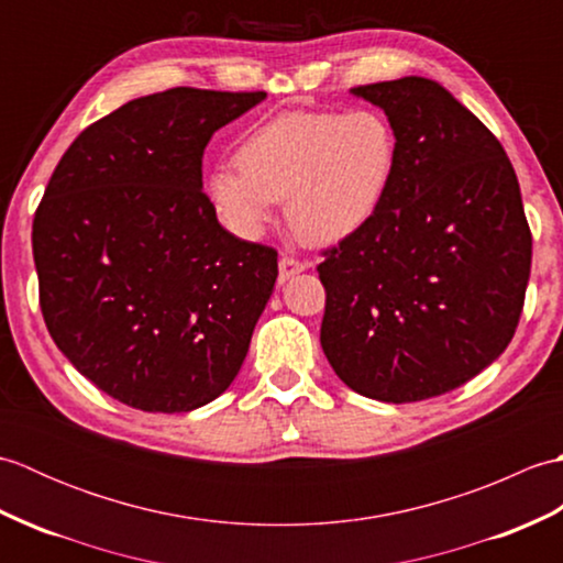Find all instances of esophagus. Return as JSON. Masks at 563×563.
Masks as SVG:
<instances>
[{"instance_id": "1", "label": "esophagus", "mask_w": 563, "mask_h": 563, "mask_svg": "<svg viewBox=\"0 0 563 563\" xmlns=\"http://www.w3.org/2000/svg\"><path fill=\"white\" fill-rule=\"evenodd\" d=\"M302 271H305V263H302L300 258H295V256H283V258L278 261V278H280V283L290 280L292 275L302 273Z\"/></svg>"}]
</instances>
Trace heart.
<instances>
[{"instance_id": "b5f03b06", "label": "heart", "mask_w": 563, "mask_h": 563, "mask_svg": "<svg viewBox=\"0 0 563 563\" xmlns=\"http://www.w3.org/2000/svg\"><path fill=\"white\" fill-rule=\"evenodd\" d=\"M397 154V133L379 111L285 113L251 130L236 150V166H218L206 194L239 236H258L275 202L288 200L292 230L331 244L379 212Z\"/></svg>"}]
</instances>
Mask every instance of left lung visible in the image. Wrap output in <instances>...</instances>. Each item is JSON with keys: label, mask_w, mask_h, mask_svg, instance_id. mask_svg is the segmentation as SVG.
Instances as JSON below:
<instances>
[{"label": "left lung", "mask_w": 563, "mask_h": 563, "mask_svg": "<svg viewBox=\"0 0 563 563\" xmlns=\"http://www.w3.org/2000/svg\"><path fill=\"white\" fill-rule=\"evenodd\" d=\"M353 93L387 113L399 154L379 212L317 266L321 349L363 397L423 401L508 349L530 280V224L506 150L438 81Z\"/></svg>", "instance_id": "left-lung-1"}]
</instances>
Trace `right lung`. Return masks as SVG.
<instances>
[{
    "instance_id": "add662e5",
    "label": "right lung",
    "mask_w": 563,
    "mask_h": 563,
    "mask_svg": "<svg viewBox=\"0 0 563 563\" xmlns=\"http://www.w3.org/2000/svg\"><path fill=\"white\" fill-rule=\"evenodd\" d=\"M266 91L176 87L81 130L33 218L41 312L109 397L150 413L218 399L278 278V251L218 222L202 194L214 130Z\"/></svg>"
}]
</instances>
